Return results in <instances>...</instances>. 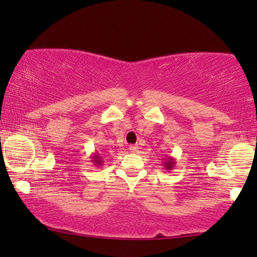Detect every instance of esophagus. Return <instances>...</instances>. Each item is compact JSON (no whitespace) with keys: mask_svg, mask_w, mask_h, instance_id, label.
<instances>
[{"mask_svg":"<svg viewBox=\"0 0 257 257\" xmlns=\"http://www.w3.org/2000/svg\"><path fill=\"white\" fill-rule=\"evenodd\" d=\"M128 149H130V151H131L132 153H136L137 151H138V146H137V145H130Z\"/></svg>","mask_w":257,"mask_h":257,"instance_id":"1","label":"esophagus"}]
</instances>
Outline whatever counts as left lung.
I'll return each instance as SVG.
<instances>
[{
    "label": "left lung",
    "mask_w": 257,
    "mask_h": 257,
    "mask_svg": "<svg viewBox=\"0 0 257 257\" xmlns=\"http://www.w3.org/2000/svg\"><path fill=\"white\" fill-rule=\"evenodd\" d=\"M164 157L165 158H163V165H164L165 170H167V171L174 170L175 164H177V161H175L174 158L171 156H166V154H165Z\"/></svg>",
    "instance_id": "obj_1"
}]
</instances>
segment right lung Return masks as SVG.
<instances>
[{
	"mask_svg": "<svg viewBox=\"0 0 257 257\" xmlns=\"http://www.w3.org/2000/svg\"><path fill=\"white\" fill-rule=\"evenodd\" d=\"M91 159H92V163H93L94 166H101V165H103V163H104L103 156H100V154L98 152L93 153L92 157H91Z\"/></svg>",
	"mask_w": 257,
	"mask_h": 257,
	"instance_id": "obj_1",
	"label": "right lung"
}]
</instances>
